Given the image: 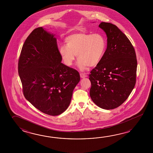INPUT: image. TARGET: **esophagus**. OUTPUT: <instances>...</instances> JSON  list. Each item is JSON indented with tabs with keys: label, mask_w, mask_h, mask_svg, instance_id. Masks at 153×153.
<instances>
[{
	"label": "esophagus",
	"mask_w": 153,
	"mask_h": 153,
	"mask_svg": "<svg viewBox=\"0 0 153 153\" xmlns=\"http://www.w3.org/2000/svg\"><path fill=\"white\" fill-rule=\"evenodd\" d=\"M80 77H81V78H86V77L87 76V75H85L84 73H80Z\"/></svg>",
	"instance_id": "obj_1"
}]
</instances>
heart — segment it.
Masks as SVG:
<instances>
[{"mask_svg":"<svg viewBox=\"0 0 153 153\" xmlns=\"http://www.w3.org/2000/svg\"><path fill=\"white\" fill-rule=\"evenodd\" d=\"M65 42L66 45L60 46L59 49L63 62L71 67L77 56V66L81 71L98 65L107 49V40L101 33H76L66 37Z\"/></svg>","mask_w":153,"mask_h":153,"instance_id":"1","label":"heart"}]
</instances>
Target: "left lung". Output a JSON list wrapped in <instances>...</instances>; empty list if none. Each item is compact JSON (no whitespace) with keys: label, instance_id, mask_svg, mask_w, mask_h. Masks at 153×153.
Returning <instances> with one entry per match:
<instances>
[{"label":"left lung","instance_id":"left-lung-1","mask_svg":"<svg viewBox=\"0 0 153 153\" xmlns=\"http://www.w3.org/2000/svg\"><path fill=\"white\" fill-rule=\"evenodd\" d=\"M107 46L103 59L89 75L91 100L98 107L109 110L119 107L133 90L136 79V55L133 46L117 26L101 22Z\"/></svg>","mask_w":153,"mask_h":153}]
</instances>
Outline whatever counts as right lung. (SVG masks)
<instances>
[{"instance_id": "obj_1", "label": "right lung", "mask_w": 153, "mask_h": 153, "mask_svg": "<svg viewBox=\"0 0 153 153\" xmlns=\"http://www.w3.org/2000/svg\"><path fill=\"white\" fill-rule=\"evenodd\" d=\"M61 61L55 34L39 27L26 39L18 64L26 100L52 116L62 114L68 107L80 80L77 71Z\"/></svg>"}]
</instances>
